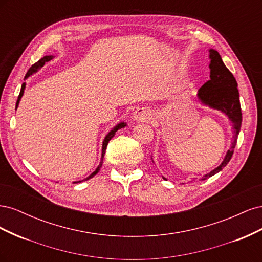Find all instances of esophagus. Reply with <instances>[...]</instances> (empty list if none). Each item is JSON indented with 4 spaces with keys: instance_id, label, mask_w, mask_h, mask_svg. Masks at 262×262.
I'll list each match as a JSON object with an SVG mask.
<instances>
[{
    "instance_id": "obj_1",
    "label": "esophagus",
    "mask_w": 262,
    "mask_h": 262,
    "mask_svg": "<svg viewBox=\"0 0 262 262\" xmlns=\"http://www.w3.org/2000/svg\"><path fill=\"white\" fill-rule=\"evenodd\" d=\"M133 119L138 122L148 121L150 119V110L146 107H140L134 112Z\"/></svg>"
}]
</instances>
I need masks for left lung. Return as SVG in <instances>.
<instances>
[{
    "label": "left lung",
    "mask_w": 262,
    "mask_h": 262,
    "mask_svg": "<svg viewBox=\"0 0 262 262\" xmlns=\"http://www.w3.org/2000/svg\"><path fill=\"white\" fill-rule=\"evenodd\" d=\"M210 59V80L202 85V87L199 90V93H198V97H199V99L204 105L221 110V112H223L229 118V120L233 122L234 137L232 146L228 149L224 161L222 162L219 167L207 173L203 177V180L221 171L228 164V162L231 161L237 143V137H238L242 125L239 93L238 90H237V82L235 77L231 71L225 67L217 51L211 49Z\"/></svg>",
    "instance_id": "8db88e82"
}]
</instances>
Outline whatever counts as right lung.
<instances>
[{"mask_svg": "<svg viewBox=\"0 0 262 262\" xmlns=\"http://www.w3.org/2000/svg\"><path fill=\"white\" fill-rule=\"evenodd\" d=\"M52 59V55H46V57H43V58H41L40 60L39 61H37L35 64H33L30 67V69L28 70V72L26 73V75H25V78H27L29 75H31L33 73H35V72H37L38 71V69H40V68H42L43 66H45V63L46 62H48V61H50ZM24 89H25V83H23V85H21V89H20V93H19V95H18V98H17V102H16V108H17V106H18V104H19V100H20V98H21V96H23V94H24ZM123 126H125V123H123V122H121V123H119L117 126H115V128L110 131L107 136H106V138H105V140H104V142H102V149H101V161H100V163H99V165H98V167L96 168V170H95L92 175H90L89 177L87 178H85L84 180H89V179H91L92 177H94L95 175H96V173L100 170V168H101V165H102V160H104V155H105V152H106V147H107V145H108V142L113 139V137L115 136V133L119 130V129H121V128H123ZM83 181V180H82ZM75 182H81V181H75Z\"/></svg>", "mask_w": 262, "mask_h": 262, "instance_id": "add662e5", "label": "right lung"}]
</instances>
